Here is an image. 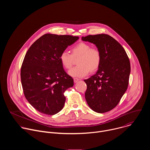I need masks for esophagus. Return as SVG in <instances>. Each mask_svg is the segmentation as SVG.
<instances>
[{
    "instance_id": "1",
    "label": "esophagus",
    "mask_w": 150,
    "mask_h": 150,
    "mask_svg": "<svg viewBox=\"0 0 150 150\" xmlns=\"http://www.w3.org/2000/svg\"><path fill=\"white\" fill-rule=\"evenodd\" d=\"M74 82H75V83H76L78 81H79V79H78V78H74Z\"/></svg>"
}]
</instances>
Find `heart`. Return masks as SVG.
Wrapping results in <instances>:
<instances>
[{"mask_svg": "<svg viewBox=\"0 0 150 150\" xmlns=\"http://www.w3.org/2000/svg\"><path fill=\"white\" fill-rule=\"evenodd\" d=\"M79 57L78 66L71 69L68 74L72 77L82 78L86 76L89 71L94 72L98 70L101 62L100 51L86 42H81L72 49V54L67 51L61 53L59 59L63 67L70 69L73 64L74 58Z\"/></svg>", "mask_w": 150, "mask_h": 150, "instance_id": "b5f03b06", "label": "heart"}]
</instances>
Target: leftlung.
I'll use <instances>...</instances> for the list:
<instances>
[{
	"mask_svg": "<svg viewBox=\"0 0 150 150\" xmlns=\"http://www.w3.org/2000/svg\"><path fill=\"white\" fill-rule=\"evenodd\" d=\"M82 40L95 45L101 54L96 74L84 80L87 86L85 100L93 111L105 113L118 104L127 88L129 59L119 42L108 34L89 35L82 37Z\"/></svg>",
	"mask_w": 150,
	"mask_h": 150,
	"instance_id": "left-lung-1",
	"label": "left lung"
}]
</instances>
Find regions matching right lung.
I'll use <instances>...</instances> for the list:
<instances>
[{
	"mask_svg": "<svg viewBox=\"0 0 150 150\" xmlns=\"http://www.w3.org/2000/svg\"><path fill=\"white\" fill-rule=\"evenodd\" d=\"M79 39L69 35L46 34L28 50L21 69L24 96L39 112L53 115L63 108V93L73 87L74 79L63 69L61 53Z\"/></svg>",
	"mask_w": 150,
	"mask_h": 150,
	"instance_id": "1",
	"label": "right lung"
}]
</instances>
